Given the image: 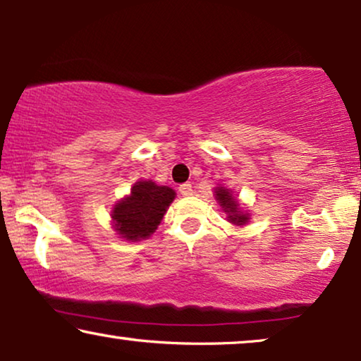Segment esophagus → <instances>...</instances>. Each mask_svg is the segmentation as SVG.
Instances as JSON below:
<instances>
[{
    "mask_svg": "<svg viewBox=\"0 0 361 361\" xmlns=\"http://www.w3.org/2000/svg\"><path fill=\"white\" fill-rule=\"evenodd\" d=\"M179 192L184 197L192 195V184H189V182H185V184H180L179 185Z\"/></svg>",
    "mask_w": 361,
    "mask_h": 361,
    "instance_id": "34e87169",
    "label": "esophagus"
}]
</instances>
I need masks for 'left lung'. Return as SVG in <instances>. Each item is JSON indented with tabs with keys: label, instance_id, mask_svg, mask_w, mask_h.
Masks as SVG:
<instances>
[{
	"label": "left lung",
	"instance_id": "obj_1",
	"mask_svg": "<svg viewBox=\"0 0 361 361\" xmlns=\"http://www.w3.org/2000/svg\"><path fill=\"white\" fill-rule=\"evenodd\" d=\"M216 200H219V204L224 207V210L228 214V220L231 224L235 225H245L246 221H248V215L243 214L240 209V204L236 202V199L231 197V194L228 192V189H225V187H216Z\"/></svg>",
	"mask_w": 361,
	"mask_h": 361
}]
</instances>
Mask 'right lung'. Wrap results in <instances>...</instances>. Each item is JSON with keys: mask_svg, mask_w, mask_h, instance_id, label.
<instances>
[{"mask_svg": "<svg viewBox=\"0 0 361 361\" xmlns=\"http://www.w3.org/2000/svg\"><path fill=\"white\" fill-rule=\"evenodd\" d=\"M176 192L152 180H140L133 185L131 195L115 205L111 219L115 230L126 240H145L154 233Z\"/></svg>", "mask_w": 361, "mask_h": 361, "instance_id": "obj_1", "label": "right lung"}]
</instances>
